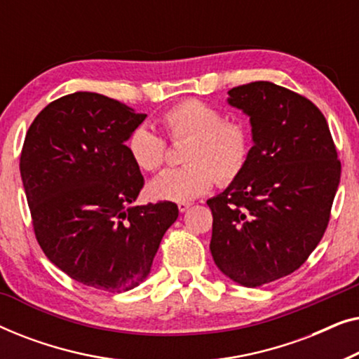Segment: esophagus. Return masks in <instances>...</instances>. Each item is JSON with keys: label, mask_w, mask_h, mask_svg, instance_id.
I'll return each mask as SVG.
<instances>
[{"label": "esophagus", "mask_w": 359, "mask_h": 359, "mask_svg": "<svg viewBox=\"0 0 359 359\" xmlns=\"http://www.w3.org/2000/svg\"><path fill=\"white\" fill-rule=\"evenodd\" d=\"M191 203H178V209H180V212H186V210H188L189 208H191Z\"/></svg>", "instance_id": "esophagus-1"}]
</instances>
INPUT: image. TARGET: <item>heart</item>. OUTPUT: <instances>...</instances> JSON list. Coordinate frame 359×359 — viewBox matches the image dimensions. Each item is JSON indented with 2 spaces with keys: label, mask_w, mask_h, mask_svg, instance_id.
I'll return each mask as SVG.
<instances>
[{
  "label": "heart",
  "mask_w": 359,
  "mask_h": 359,
  "mask_svg": "<svg viewBox=\"0 0 359 359\" xmlns=\"http://www.w3.org/2000/svg\"><path fill=\"white\" fill-rule=\"evenodd\" d=\"M160 121L171 140H186L181 151L186 163L156 176L149 184L151 198L188 203L208 193L214 180L232 183L247 166L252 132L242 119L224 117L217 106L188 97L166 109ZM127 151L140 170L151 173L165 163L166 142L149 127L139 126L127 139Z\"/></svg>",
  "instance_id": "heart-1"
}]
</instances>
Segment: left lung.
<instances>
[{"mask_svg": "<svg viewBox=\"0 0 359 359\" xmlns=\"http://www.w3.org/2000/svg\"><path fill=\"white\" fill-rule=\"evenodd\" d=\"M229 104L250 116L253 147L242 173L208 201L210 253L247 287L306 263L330 220L341 163L320 109L269 81L232 88Z\"/></svg>", "mask_w": 359, "mask_h": 359, "instance_id": "1", "label": "left lung"}]
</instances>
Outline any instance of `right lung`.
<instances>
[{"label": "right lung", "instance_id": "add662e5", "mask_svg": "<svg viewBox=\"0 0 359 359\" xmlns=\"http://www.w3.org/2000/svg\"><path fill=\"white\" fill-rule=\"evenodd\" d=\"M145 117L78 91L43 107L24 139L19 170L42 252L72 279L101 291L139 286L178 219L170 201L130 208L144 176L126 140Z\"/></svg>", "mask_w": 359, "mask_h": 359}]
</instances>
